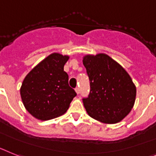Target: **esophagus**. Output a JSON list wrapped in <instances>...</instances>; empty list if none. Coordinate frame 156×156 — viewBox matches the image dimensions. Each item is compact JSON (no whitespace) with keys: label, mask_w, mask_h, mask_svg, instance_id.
Segmentation results:
<instances>
[{"label":"esophagus","mask_w":156,"mask_h":156,"mask_svg":"<svg viewBox=\"0 0 156 156\" xmlns=\"http://www.w3.org/2000/svg\"><path fill=\"white\" fill-rule=\"evenodd\" d=\"M75 92H76L77 94H79V93H80V89H79V88L77 87L76 89H75Z\"/></svg>","instance_id":"34e87169"}]
</instances>
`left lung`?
<instances>
[{
  "instance_id": "obj_1",
  "label": "left lung",
  "mask_w": 156,
  "mask_h": 156,
  "mask_svg": "<svg viewBox=\"0 0 156 156\" xmlns=\"http://www.w3.org/2000/svg\"><path fill=\"white\" fill-rule=\"evenodd\" d=\"M82 61L90 81L89 97L82 100L88 115L106 124L121 122L136 100V86L129 74L107 54L86 55Z\"/></svg>"
}]
</instances>
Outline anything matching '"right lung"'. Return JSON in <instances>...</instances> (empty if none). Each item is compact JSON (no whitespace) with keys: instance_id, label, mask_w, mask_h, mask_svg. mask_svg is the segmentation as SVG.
Here are the masks:
<instances>
[{"instance_id":"1","label":"right lung","mask_w":156,"mask_h":156,"mask_svg":"<svg viewBox=\"0 0 156 156\" xmlns=\"http://www.w3.org/2000/svg\"><path fill=\"white\" fill-rule=\"evenodd\" d=\"M68 55L54 52L35 66L25 77L20 96L25 108L40 120L62 115L76 93L69 86L68 74L63 70Z\"/></svg>"}]
</instances>
